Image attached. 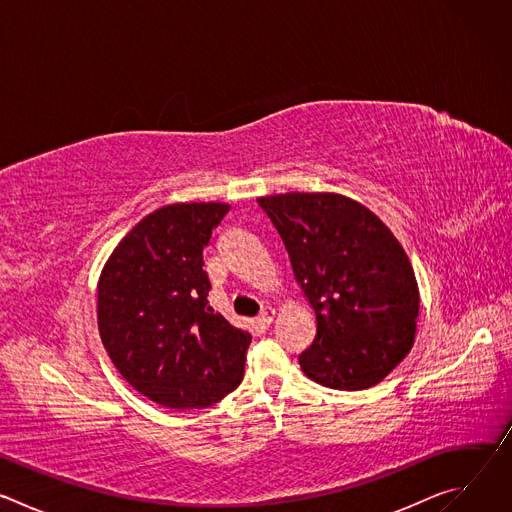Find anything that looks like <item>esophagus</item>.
I'll use <instances>...</instances> for the list:
<instances>
[{"label": "esophagus", "mask_w": 512, "mask_h": 512, "mask_svg": "<svg viewBox=\"0 0 512 512\" xmlns=\"http://www.w3.org/2000/svg\"><path fill=\"white\" fill-rule=\"evenodd\" d=\"M273 318H275V310H273L271 306H267V308L257 316V322H259L263 328H267V326L273 322Z\"/></svg>", "instance_id": "esophagus-1"}]
</instances>
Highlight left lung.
I'll return each mask as SVG.
<instances>
[{
  "instance_id": "obj_1",
  "label": "left lung",
  "mask_w": 512,
  "mask_h": 512,
  "mask_svg": "<svg viewBox=\"0 0 512 512\" xmlns=\"http://www.w3.org/2000/svg\"><path fill=\"white\" fill-rule=\"evenodd\" d=\"M257 202L316 312V338L300 354L306 377L338 391L383 381L409 354L419 314L415 273L395 235L340 194L289 192Z\"/></svg>"
}]
</instances>
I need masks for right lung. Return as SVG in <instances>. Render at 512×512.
Wrapping results in <instances>:
<instances>
[{
    "mask_svg": "<svg viewBox=\"0 0 512 512\" xmlns=\"http://www.w3.org/2000/svg\"><path fill=\"white\" fill-rule=\"evenodd\" d=\"M231 210L170 204L125 235L103 267L97 318L121 377L170 409H200L235 391L251 334L208 306L204 247Z\"/></svg>",
    "mask_w": 512,
    "mask_h": 512,
    "instance_id": "add662e5",
    "label": "right lung"
}]
</instances>
